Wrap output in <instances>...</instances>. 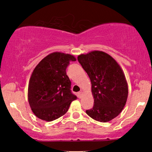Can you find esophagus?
Instances as JSON below:
<instances>
[{
	"label": "esophagus",
	"mask_w": 152,
	"mask_h": 152,
	"mask_svg": "<svg viewBox=\"0 0 152 152\" xmlns=\"http://www.w3.org/2000/svg\"><path fill=\"white\" fill-rule=\"evenodd\" d=\"M82 92H78V97L79 98H81L82 97Z\"/></svg>",
	"instance_id": "1"
}]
</instances>
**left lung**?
Wrapping results in <instances>:
<instances>
[{"mask_svg": "<svg viewBox=\"0 0 152 152\" xmlns=\"http://www.w3.org/2000/svg\"><path fill=\"white\" fill-rule=\"evenodd\" d=\"M78 61L92 84L94 105L86 113L92 119L107 122L120 114L128 96L125 76L118 63L110 55L93 51L78 56Z\"/></svg>", "mask_w": 152, "mask_h": 152, "instance_id": "1", "label": "left lung"}]
</instances>
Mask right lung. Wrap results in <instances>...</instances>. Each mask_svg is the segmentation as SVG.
I'll return each mask as SVG.
<instances>
[{
    "label": "right lung",
    "instance_id": "1",
    "mask_svg": "<svg viewBox=\"0 0 152 152\" xmlns=\"http://www.w3.org/2000/svg\"><path fill=\"white\" fill-rule=\"evenodd\" d=\"M74 56L53 52L33 70L28 86V101L35 116L51 121L66 114L77 99L71 91V81L66 70Z\"/></svg>",
    "mask_w": 152,
    "mask_h": 152
}]
</instances>
